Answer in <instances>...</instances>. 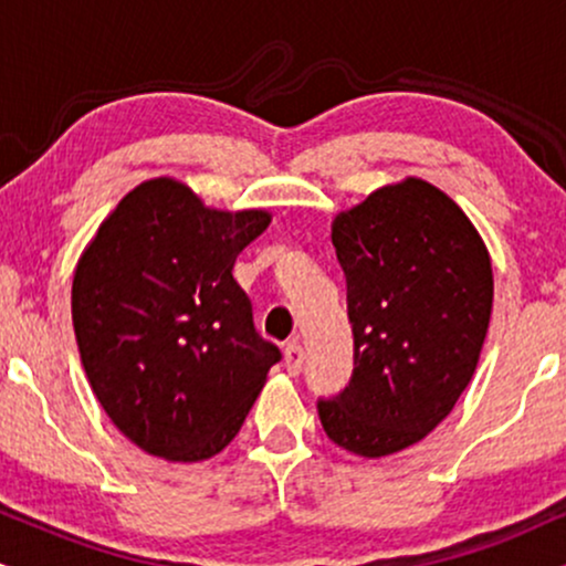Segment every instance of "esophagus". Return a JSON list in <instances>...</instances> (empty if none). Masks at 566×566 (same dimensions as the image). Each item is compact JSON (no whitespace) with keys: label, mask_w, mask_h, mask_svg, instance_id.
Segmentation results:
<instances>
[{"label":"esophagus","mask_w":566,"mask_h":566,"mask_svg":"<svg viewBox=\"0 0 566 566\" xmlns=\"http://www.w3.org/2000/svg\"><path fill=\"white\" fill-rule=\"evenodd\" d=\"M284 366H287L290 374H301V369H303L301 339H290V343L284 345Z\"/></svg>","instance_id":"34e87169"}]
</instances>
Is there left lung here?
<instances>
[{
  "label": "left lung",
  "mask_w": 566,
  "mask_h": 566,
  "mask_svg": "<svg viewBox=\"0 0 566 566\" xmlns=\"http://www.w3.org/2000/svg\"><path fill=\"white\" fill-rule=\"evenodd\" d=\"M348 282L353 377L318 400L345 451L379 459L424 440L478 369L493 311L485 242L424 179L387 184L332 221Z\"/></svg>",
  "instance_id": "obj_1"
}]
</instances>
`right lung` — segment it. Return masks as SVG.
Segmentation results:
<instances>
[{
  "label": "right lung",
  "mask_w": 566,
  "mask_h": 566,
  "mask_svg": "<svg viewBox=\"0 0 566 566\" xmlns=\"http://www.w3.org/2000/svg\"><path fill=\"white\" fill-rule=\"evenodd\" d=\"M269 223L265 210L208 208L160 176L134 187L78 258L81 364L113 424L149 455L192 464L221 453L282 358L231 276Z\"/></svg>",
  "instance_id": "obj_1"
}]
</instances>
